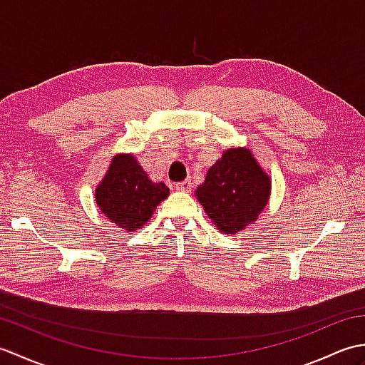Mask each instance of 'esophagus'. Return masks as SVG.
Masks as SVG:
<instances>
[{"mask_svg":"<svg viewBox=\"0 0 365 365\" xmlns=\"http://www.w3.org/2000/svg\"><path fill=\"white\" fill-rule=\"evenodd\" d=\"M175 190H178V191H185V192L191 191V180H185V182H178V183H175Z\"/></svg>","mask_w":365,"mask_h":365,"instance_id":"obj_1","label":"esophagus"}]
</instances>
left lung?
Instances as JSON below:
<instances>
[{
    "mask_svg": "<svg viewBox=\"0 0 365 365\" xmlns=\"http://www.w3.org/2000/svg\"><path fill=\"white\" fill-rule=\"evenodd\" d=\"M269 177L247 149H229L208 169L196 196L216 227L237 234L257 220L269 197Z\"/></svg>",
    "mask_w": 365,
    "mask_h": 365,
    "instance_id": "8db88e82",
    "label": "left lung"
}]
</instances>
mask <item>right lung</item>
<instances>
[{"mask_svg":"<svg viewBox=\"0 0 365 365\" xmlns=\"http://www.w3.org/2000/svg\"><path fill=\"white\" fill-rule=\"evenodd\" d=\"M169 196L165 183H153L131 155H118L96 190L100 210L128 232L149 221L155 207Z\"/></svg>","mask_w":365,"mask_h":365,"instance_id":"add662e5","label":"right lung"}]
</instances>
